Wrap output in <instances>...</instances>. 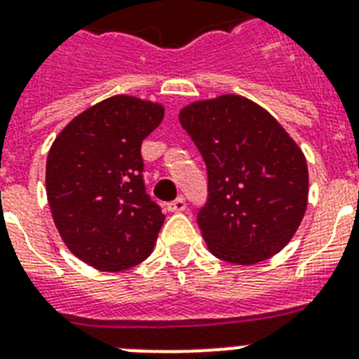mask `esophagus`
Wrapping results in <instances>:
<instances>
[{
    "label": "esophagus",
    "instance_id": "esophagus-1",
    "mask_svg": "<svg viewBox=\"0 0 359 359\" xmlns=\"http://www.w3.org/2000/svg\"><path fill=\"white\" fill-rule=\"evenodd\" d=\"M186 199L184 197H177L175 201L168 203V210L169 212H182V210H186Z\"/></svg>",
    "mask_w": 359,
    "mask_h": 359
}]
</instances>
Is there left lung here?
Listing matches in <instances>:
<instances>
[{
    "instance_id": "1",
    "label": "left lung",
    "mask_w": 359,
    "mask_h": 359,
    "mask_svg": "<svg viewBox=\"0 0 359 359\" xmlns=\"http://www.w3.org/2000/svg\"><path fill=\"white\" fill-rule=\"evenodd\" d=\"M208 177L197 225L222 261L255 264L289 244L307 207V163L283 126L238 95L196 102L179 115Z\"/></svg>"
}]
</instances>
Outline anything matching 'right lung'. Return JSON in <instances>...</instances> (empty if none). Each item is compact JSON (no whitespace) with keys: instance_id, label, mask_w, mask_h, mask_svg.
I'll list each match as a JSON object with an SVG mask.
<instances>
[{"instance_id":"1","label":"right lung","mask_w":359,"mask_h":359,"mask_svg":"<svg viewBox=\"0 0 359 359\" xmlns=\"http://www.w3.org/2000/svg\"><path fill=\"white\" fill-rule=\"evenodd\" d=\"M162 119L160 104L117 95L70 121L48 152L53 222L89 266L121 272L151 255L165 216L147 194L141 143Z\"/></svg>"}]
</instances>
